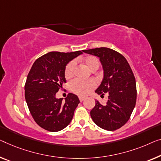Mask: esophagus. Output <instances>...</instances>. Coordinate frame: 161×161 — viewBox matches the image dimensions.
Returning a JSON list of instances; mask_svg holds the SVG:
<instances>
[{"label": "esophagus", "mask_w": 161, "mask_h": 161, "mask_svg": "<svg viewBox=\"0 0 161 161\" xmlns=\"http://www.w3.org/2000/svg\"><path fill=\"white\" fill-rule=\"evenodd\" d=\"M79 99H80V102H82V101H84V100H85V97H79Z\"/></svg>", "instance_id": "34e87169"}]
</instances>
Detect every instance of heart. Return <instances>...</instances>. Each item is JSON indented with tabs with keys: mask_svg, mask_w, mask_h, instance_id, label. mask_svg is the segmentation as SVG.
I'll return each instance as SVG.
<instances>
[{
	"mask_svg": "<svg viewBox=\"0 0 161 161\" xmlns=\"http://www.w3.org/2000/svg\"><path fill=\"white\" fill-rule=\"evenodd\" d=\"M81 61L90 71H94L97 70L100 66V62L97 58L92 56H88L81 58ZM74 61H71L67 64L65 69V77L66 79L71 78L74 75ZM95 87L94 81H81L80 80H75L71 83V89L74 93L79 95H87L93 88Z\"/></svg>",
	"mask_w": 161,
	"mask_h": 161,
	"instance_id": "b5f03b06",
	"label": "heart"
}]
</instances>
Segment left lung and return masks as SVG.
<instances>
[{
	"label": "left lung",
	"instance_id": "8db88e82",
	"mask_svg": "<svg viewBox=\"0 0 161 161\" xmlns=\"http://www.w3.org/2000/svg\"><path fill=\"white\" fill-rule=\"evenodd\" d=\"M100 58L103 69V79L95 92L108 95L106 105L95 100L90 111L95 124L108 131L116 130L125 124L135 107L136 81L130 66L121 53L102 47L83 50Z\"/></svg>",
	"mask_w": 161,
	"mask_h": 161
}]
</instances>
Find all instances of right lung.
Instances as JSON below:
<instances>
[{
  "label": "right lung",
  "instance_id": "obj_1",
  "mask_svg": "<svg viewBox=\"0 0 161 161\" xmlns=\"http://www.w3.org/2000/svg\"><path fill=\"white\" fill-rule=\"evenodd\" d=\"M82 54L53 51L35 61L26 81L25 99L30 114L38 125L49 131H58L70 124L80 100L69 93L63 101L56 94L66 82L65 69L71 60Z\"/></svg>",
  "mask_w": 161,
  "mask_h": 161
}]
</instances>
